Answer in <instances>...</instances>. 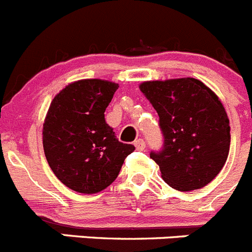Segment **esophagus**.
Returning a JSON list of instances; mask_svg holds the SVG:
<instances>
[{
  "instance_id": "34e87169",
  "label": "esophagus",
  "mask_w": 252,
  "mask_h": 252,
  "mask_svg": "<svg viewBox=\"0 0 252 252\" xmlns=\"http://www.w3.org/2000/svg\"><path fill=\"white\" fill-rule=\"evenodd\" d=\"M135 147H136V150H140V151H142V150H145V147H146V142L144 141V140H142V138H137V140H136L135 141Z\"/></svg>"
}]
</instances>
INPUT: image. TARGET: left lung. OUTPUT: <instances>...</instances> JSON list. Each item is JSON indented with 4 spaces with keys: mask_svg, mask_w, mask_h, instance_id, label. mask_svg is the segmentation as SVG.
I'll return each mask as SVG.
<instances>
[{
    "mask_svg": "<svg viewBox=\"0 0 252 252\" xmlns=\"http://www.w3.org/2000/svg\"><path fill=\"white\" fill-rule=\"evenodd\" d=\"M140 90L158 112L163 147L150 158L179 191L197 190L215 179L230 150V122L215 92L191 77L146 81Z\"/></svg>",
    "mask_w": 252,
    "mask_h": 252,
    "instance_id": "8db88e82",
    "label": "left lung"
}]
</instances>
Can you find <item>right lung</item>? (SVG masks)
I'll return each mask as SVG.
<instances>
[{
	"instance_id": "right-lung-1",
	"label": "right lung",
	"mask_w": 252,
	"mask_h": 252,
	"mask_svg": "<svg viewBox=\"0 0 252 252\" xmlns=\"http://www.w3.org/2000/svg\"><path fill=\"white\" fill-rule=\"evenodd\" d=\"M119 85L91 78L67 85L55 96L43 124V150L51 170L81 193L105 190L119 176L135 146L122 144L105 121Z\"/></svg>"
}]
</instances>
